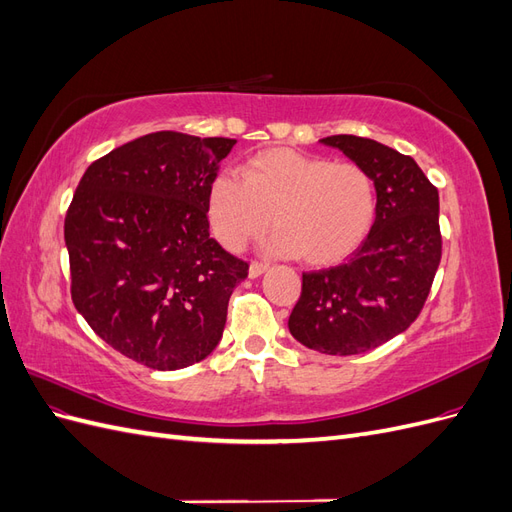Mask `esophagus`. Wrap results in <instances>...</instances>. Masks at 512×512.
Instances as JSON below:
<instances>
[{"label": "esophagus", "mask_w": 512, "mask_h": 512, "mask_svg": "<svg viewBox=\"0 0 512 512\" xmlns=\"http://www.w3.org/2000/svg\"><path fill=\"white\" fill-rule=\"evenodd\" d=\"M267 269H269V267H267V262L252 260V265H250V277H258V275L265 273Z\"/></svg>", "instance_id": "34e87169"}]
</instances>
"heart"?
I'll use <instances>...</instances> for the list:
<instances>
[{"label":"heart","mask_w":512,"mask_h":512,"mask_svg":"<svg viewBox=\"0 0 512 512\" xmlns=\"http://www.w3.org/2000/svg\"><path fill=\"white\" fill-rule=\"evenodd\" d=\"M207 213L213 235L239 252L265 232L275 254L331 267L352 256L378 215V185L359 162H331L297 149L260 151L241 166V179L215 177Z\"/></svg>","instance_id":"heart-1"}]
</instances>
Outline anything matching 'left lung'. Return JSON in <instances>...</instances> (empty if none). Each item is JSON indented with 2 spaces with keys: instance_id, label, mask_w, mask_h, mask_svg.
<instances>
[{
  "instance_id": "left-lung-1",
  "label": "left lung",
  "mask_w": 512,
  "mask_h": 512,
  "mask_svg": "<svg viewBox=\"0 0 512 512\" xmlns=\"http://www.w3.org/2000/svg\"><path fill=\"white\" fill-rule=\"evenodd\" d=\"M322 143L374 175L378 215L348 262L303 273L288 329L316 352L361 354L404 333L421 314L442 258L440 198L404 153L352 134Z\"/></svg>"
}]
</instances>
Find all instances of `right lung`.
I'll return each instance as SVG.
<instances>
[{
  "mask_svg": "<svg viewBox=\"0 0 512 512\" xmlns=\"http://www.w3.org/2000/svg\"><path fill=\"white\" fill-rule=\"evenodd\" d=\"M235 138L153 132L89 164L66 213L70 294L104 342L151 369L220 344L245 260L209 237L207 198Z\"/></svg>",
  "mask_w": 512,
  "mask_h": 512,
  "instance_id": "1",
  "label": "right lung"
}]
</instances>
